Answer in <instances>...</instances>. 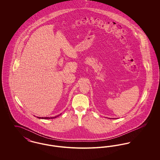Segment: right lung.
Masks as SVG:
<instances>
[{
	"label": "right lung",
	"instance_id": "right-lung-1",
	"mask_svg": "<svg viewBox=\"0 0 160 160\" xmlns=\"http://www.w3.org/2000/svg\"><path fill=\"white\" fill-rule=\"evenodd\" d=\"M60 115V114H59ZM59 115L57 116H54V117H52V118H48V117H44V118H41V117H37L39 119H54V118H56L57 117H58Z\"/></svg>",
	"mask_w": 160,
	"mask_h": 160
}]
</instances>
